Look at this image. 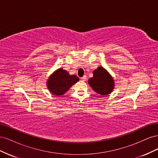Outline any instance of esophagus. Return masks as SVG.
Instances as JSON below:
<instances>
[{"instance_id":"obj_1","label":"esophagus","mask_w":158,"mask_h":158,"mask_svg":"<svg viewBox=\"0 0 158 158\" xmlns=\"http://www.w3.org/2000/svg\"><path fill=\"white\" fill-rule=\"evenodd\" d=\"M81 80H82V81H85V80H86V76H84L83 77L81 78Z\"/></svg>"}]
</instances>
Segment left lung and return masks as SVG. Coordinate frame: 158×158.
<instances>
[{"label": "left lung", "mask_w": 158, "mask_h": 158, "mask_svg": "<svg viewBox=\"0 0 158 158\" xmlns=\"http://www.w3.org/2000/svg\"><path fill=\"white\" fill-rule=\"evenodd\" d=\"M93 77L88 80V84L94 92L101 95L111 94L114 88V82L112 76L103 66L94 70Z\"/></svg>", "instance_id": "left-lung-1"}]
</instances>
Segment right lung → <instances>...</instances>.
I'll return each mask as SVG.
<instances>
[{
	"mask_svg": "<svg viewBox=\"0 0 158 158\" xmlns=\"http://www.w3.org/2000/svg\"><path fill=\"white\" fill-rule=\"evenodd\" d=\"M79 81L76 75H70L67 71L59 68L51 74L47 81V87L49 92L55 95H63L72 85Z\"/></svg>",
	"mask_w": 158,
	"mask_h": 158,
	"instance_id": "obj_1",
	"label": "right lung"
}]
</instances>
